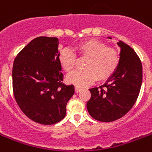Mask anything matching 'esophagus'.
Segmentation results:
<instances>
[{"label":"esophagus","instance_id":"esophagus-1","mask_svg":"<svg viewBox=\"0 0 152 152\" xmlns=\"http://www.w3.org/2000/svg\"><path fill=\"white\" fill-rule=\"evenodd\" d=\"M80 91H81V88H78V87H75V92L76 93H79Z\"/></svg>","mask_w":152,"mask_h":152}]
</instances>
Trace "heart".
I'll use <instances>...</instances> for the list:
<instances>
[{"mask_svg": "<svg viewBox=\"0 0 152 152\" xmlns=\"http://www.w3.org/2000/svg\"><path fill=\"white\" fill-rule=\"evenodd\" d=\"M77 54L87 58L84 70H76L66 77V82L78 88L89 86L96 79L99 82L107 79L117 68L119 54L115 48L108 47L104 42L96 39H88L78 44ZM62 68L70 72L75 66L76 56L70 48H63L59 54Z\"/></svg>", "mask_w": 152, "mask_h": 152, "instance_id": "1", "label": "heart"}]
</instances>
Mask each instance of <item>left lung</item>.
<instances>
[{
    "mask_svg": "<svg viewBox=\"0 0 152 152\" xmlns=\"http://www.w3.org/2000/svg\"><path fill=\"white\" fill-rule=\"evenodd\" d=\"M111 39V37H108ZM119 63L115 72L99 87L89 88L86 107L89 115L100 122H113L123 117L137 101L142 84V64L135 51L122 41Z\"/></svg>",
    "mask_w": 152,
    "mask_h": 152,
    "instance_id": "8db88e82",
    "label": "left lung"
}]
</instances>
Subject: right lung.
Wrapping results in <instances>:
<instances>
[{
  "instance_id": "1",
  "label": "right lung",
  "mask_w": 152,
  "mask_h": 152,
  "mask_svg": "<svg viewBox=\"0 0 152 152\" xmlns=\"http://www.w3.org/2000/svg\"><path fill=\"white\" fill-rule=\"evenodd\" d=\"M58 47L57 37H36L13 64L15 100L29 118L40 124H56L64 119L66 104L75 94V86L62 82Z\"/></svg>"
}]
</instances>
